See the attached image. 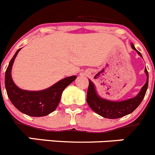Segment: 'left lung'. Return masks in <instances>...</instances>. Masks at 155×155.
Here are the masks:
<instances>
[{"label": "left lung", "instance_id": "left-lung-1", "mask_svg": "<svg viewBox=\"0 0 155 155\" xmlns=\"http://www.w3.org/2000/svg\"><path fill=\"white\" fill-rule=\"evenodd\" d=\"M131 48L135 50L141 57H142L140 52H138L135 49L133 43H131ZM144 72L147 76V81H146L145 84L141 89L140 92H138V95L131 99L119 101V102L107 100V99L100 97L96 92L94 83L90 79H89V88H88L87 98H86L88 105L95 113H97L98 115H101L104 118H110V119L121 118L128 114H131L138 108V105L142 102L144 95H145L146 91L147 89L148 73H147L146 67L144 68Z\"/></svg>", "mask_w": 155, "mask_h": 155}]
</instances>
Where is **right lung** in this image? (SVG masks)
<instances>
[{
	"instance_id": "add662e5",
	"label": "right lung",
	"mask_w": 155,
	"mask_h": 155,
	"mask_svg": "<svg viewBox=\"0 0 155 155\" xmlns=\"http://www.w3.org/2000/svg\"><path fill=\"white\" fill-rule=\"evenodd\" d=\"M21 49L17 50L6 70L5 88L8 98L20 112L26 115L33 117L49 115L56 109L60 103L63 90L76 79V76L64 78L43 90L28 91L20 89L13 81L11 69Z\"/></svg>"
}]
</instances>
